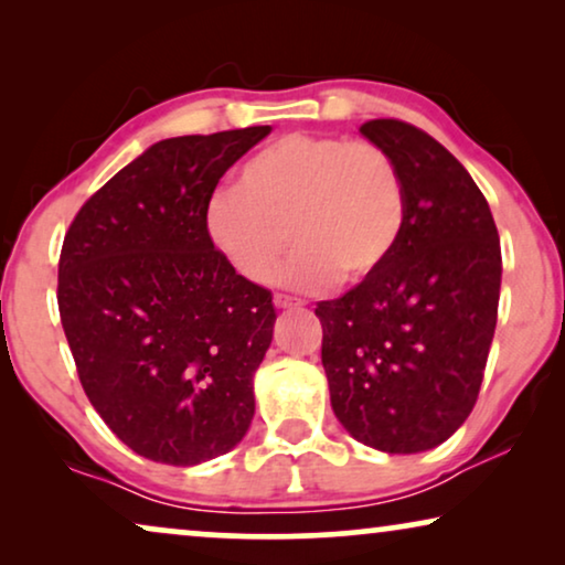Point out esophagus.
<instances>
[{"instance_id": "34e87169", "label": "esophagus", "mask_w": 565, "mask_h": 565, "mask_svg": "<svg viewBox=\"0 0 565 565\" xmlns=\"http://www.w3.org/2000/svg\"><path fill=\"white\" fill-rule=\"evenodd\" d=\"M303 300L300 298H292V296H285V292H275V306L277 308H298Z\"/></svg>"}]
</instances>
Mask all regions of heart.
Returning a JSON list of instances; mask_svg holds the SVG:
<instances>
[{
    "label": "heart",
    "mask_w": 565,
    "mask_h": 565,
    "mask_svg": "<svg viewBox=\"0 0 565 565\" xmlns=\"http://www.w3.org/2000/svg\"><path fill=\"white\" fill-rule=\"evenodd\" d=\"M203 226L213 249L246 280L280 269L292 288L360 285L381 275L406 226V190L391 153L344 136L288 134L252 153L238 188L215 190ZM291 236L288 237L287 234Z\"/></svg>",
    "instance_id": "obj_1"
}]
</instances>
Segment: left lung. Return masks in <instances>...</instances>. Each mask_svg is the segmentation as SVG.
I'll return each mask as SVG.
<instances>
[{"mask_svg":"<svg viewBox=\"0 0 565 565\" xmlns=\"http://www.w3.org/2000/svg\"><path fill=\"white\" fill-rule=\"evenodd\" d=\"M360 134L396 161L406 226L388 267L316 306L331 408L362 445L408 455L445 443L481 391L499 313L501 246L466 167L422 128Z\"/></svg>","mask_w":565,"mask_h":565,"instance_id":"8db88e82","label":"left lung"}]
</instances>
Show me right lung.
<instances>
[{"instance_id":"add662e5","label":"right lung","mask_w":565,"mask_h":565,"mask_svg":"<svg viewBox=\"0 0 565 565\" xmlns=\"http://www.w3.org/2000/svg\"><path fill=\"white\" fill-rule=\"evenodd\" d=\"M269 126L153 143L74 215L58 313L89 404L143 458L198 466L254 416L252 377L273 342V292L207 242L203 213L226 169Z\"/></svg>"}]
</instances>
